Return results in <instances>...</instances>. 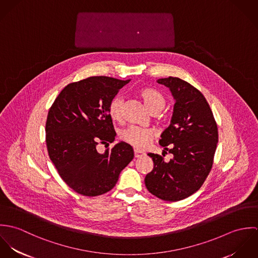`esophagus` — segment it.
Wrapping results in <instances>:
<instances>
[{
  "instance_id": "1",
  "label": "esophagus",
  "mask_w": 258,
  "mask_h": 258,
  "mask_svg": "<svg viewBox=\"0 0 258 258\" xmlns=\"http://www.w3.org/2000/svg\"><path fill=\"white\" fill-rule=\"evenodd\" d=\"M134 155H135V158H140V157L144 156V155H145V153H144V152H142V151H140V150L135 149V150H134Z\"/></svg>"
}]
</instances>
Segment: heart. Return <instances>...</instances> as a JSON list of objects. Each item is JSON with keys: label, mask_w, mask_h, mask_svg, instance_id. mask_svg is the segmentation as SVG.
<instances>
[{"label": "heart", "mask_w": 258, "mask_h": 258, "mask_svg": "<svg viewBox=\"0 0 258 258\" xmlns=\"http://www.w3.org/2000/svg\"><path fill=\"white\" fill-rule=\"evenodd\" d=\"M138 95L143 100L148 110L153 114L160 113L166 106L165 97L153 88H142L139 90ZM123 102L124 99L122 96H116L111 100L108 106V114L112 120L119 121L122 119ZM155 135L156 134L153 129L140 128L136 126H130L120 132V138L122 141L137 149L147 147L150 142L155 138Z\"/></svg>", "instance_id": "b5f03b06"}]
</instances>
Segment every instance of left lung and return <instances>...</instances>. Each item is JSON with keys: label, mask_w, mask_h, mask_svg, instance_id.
I'll return each mask as SVG.
<instances>
[{"label": "left lung", "mask_w": 258, "mask_h": 258, "mask_svg": "<svg viewBox=\"0 0 258 258\" xmlns=\"http://www.w3.org/2000/svg\"><path fill=\"white\" fill-rule=\"evenodd\" d=\"M157 82L169 87L176 99L171 124L159 141L174 158L165 162L158 154H148L154 168L145 184L157 198L177 202L196 192L209 176L219 140L218 125L207 99L191 84L172 76Z\"/></svg>", "instance_id": "left-lung-1"}]
</instances>
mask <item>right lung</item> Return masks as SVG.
I'll return each instance as SVG.
<instances>
[{"mask_svg":"<svg viewBox=\"0 0 258 258\" xmlns=\"http://www.w3.org/2000/svg\"><path fill=\"white\" fill-rule=\"evenodd\" d=\"M130 80L92 76L68 84L50 106L45 123L48 156L61 179L79 195L96 197L109 191L121 171L134 158L121 142L103 154L116 132L108 114L111 100Z\"/></svg>","mask_w":258,"mask_h":258,"instance_id":"obj_1","label":"right lung"}]
</instances>
